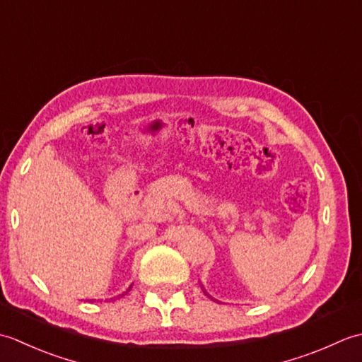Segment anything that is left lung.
Listing matches in <instances>:
<instances>
[{
  "label": "left lung",
  "mask_w": 362,
  "mask_h": 362,
  "mask_svg": "<svg viewBox=\"0 0 362 362\" xmlns=\"http://www.w3.org/2000/svg\"><path fill=\"white\" fill-rule=\"evenodd\" d=\"M204 292H205V291H204ZM205 294H206V292H205ZM206 296H209V294H206Z\"/></svg>",
  "instance_id": "1"
}]
</instances>
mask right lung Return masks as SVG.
Segmentation results:
<instances>
[{
  "label": "right lung",
  "mask_w": 362,
  "mask_h": 362,
  "mask_svg": "<svg viewBox=\"0 0 362 362\" xmlns=\"http://www.w3.org/2000/svg\"><path fill=\"white\" fill-rule=\"evenodd\" d=\"M129 289H130V288H129ZM129 289H127V291H129ZM127 291H126V292H127ZM126 292H124V294H126ZM124 294H121V297H122V296H124Z\"/></svg>",
  "instance_id": "obj_1"
}]
</instances>
